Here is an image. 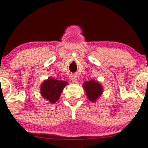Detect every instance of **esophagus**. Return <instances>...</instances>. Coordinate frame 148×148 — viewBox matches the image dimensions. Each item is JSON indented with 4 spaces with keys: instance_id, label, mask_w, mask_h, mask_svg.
<instances>
[{
    "instance_id": "obj_1",
    "label": "esophagus",
    "mask_w": 148,
    "mask_h": 148,
    "mask_svg": "<svg viewBox=\"0 0 148 148\" xmlns=\"http://www.w3.org/2000/svg\"><path fill=\"white\" fill-rule=\"evenodd\" d=\"M71 80L73 81V82L76 83L77 82V76H75V75H73V76H71Z\"/></svg>"
}]
</instances>
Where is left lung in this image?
Returning <instances> with one entry per match:
<instances>
[{"mask_svg": "<svg viewBox=\"0 0 148 148\" xmlns=\"http://www.w3.org/2000/svg\"><path fill=\"white\" fill-rule=\"evenodd\" d=\"M84 88L86 93L88 99L92 102H95L97 99L101 96L102 92V86L97 81H94V80L84 83Z\"/></svg>", "mask_w": 148, "mask_h": 148, "instance_id": "8db88e82", "label": "left lung"}]
</instances>
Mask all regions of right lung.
<instances>
[{
	"instance_id": "1",
	"label": "right lung",
	"mask_w": 148,
	"mask_h": 148,
	"mask_svg": "<svg viewBox=\"0 0 148 148\" xmlns=\"http://www.w3.org/2000/svg\"><path fill=\"white\" fill-rule=\"evenodd\" d=\"M67 84L65 81L49 78L42 84L40 86V93L44 99H48L51 103H55L59 100L62 91Z\"/></svg>"
}]
</instances>
